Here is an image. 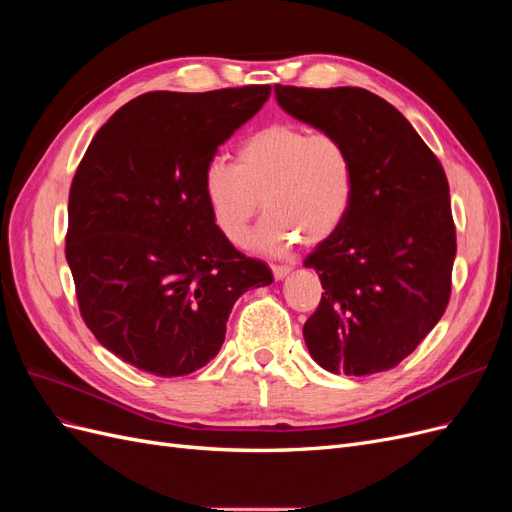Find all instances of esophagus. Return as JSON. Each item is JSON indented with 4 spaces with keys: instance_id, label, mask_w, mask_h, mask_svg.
I'll return each instance as SVG.
<instances>
[{
    "instance_id": "obj_1",
    "label": "esophagus",
    "mask_w": 512,
    "mask_h": 512,
    "mask_svg": "<svg viewBox=\"0 0 512 512\" xmlns=\"http://www.w3.org/2000/svg\"><path fill=\"white\" fill-rule=\"evenodd\" d=\"M292 271L290 265H273V277L275 280H284V277Z\"/></svg>"
}]
</instances>
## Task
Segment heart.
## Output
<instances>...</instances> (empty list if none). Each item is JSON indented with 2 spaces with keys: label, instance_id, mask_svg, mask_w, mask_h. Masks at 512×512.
Here are the masks:
<instances>
[{
  "label": "heart",
  "instance_id": "obj_1",
  "mask_svg": "<svg viewBox=\"0 0 512 512\" xmlns=\"http://www.w3.org/2000/svg\"><path fill=\"white\" fill-rule=\"evenodd\" d=\"M354 183V158L344 138L273 123L245 138L237 164L207 162L203 194L215 228L232 245L245 239L260 203L265 205L267 215L250 245L280 254L301 239L307 245L329 239L346 220Z\"/></svg>",
  "mask_w": 512,
  "mask_h": 512
}]
</instances>
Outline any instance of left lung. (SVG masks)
I'll use <instances>...</instances> for the list:
<instances>
[{
  "label": "left lung",
  "mask_w": 512,
  "mask_h": 512,
  "mask_svg": "<svg viewBox=\"0 0 512 512\" xmlns=\"http://www.w3.org/2000/svg\"><path fill=\"white\" fill-rule=\"evenodd\" d=\"M288 115L344 138L354 200L329 239L305 258L324 294L303 337L331 374L369 376L406 359L451 297L457 254L442 164L393 104L361 87L275 85Z\"/></svg>",
  "instance_id": "8db88e82"
}]
</instances>
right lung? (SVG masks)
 Returning <instances> with one entry per match:
<instances>
[{
  "label": "right lung",
  "mask_w": 512,
  "mask_h": 512,
  "mask_svg": "<svg viewBox=\"0 0 512 512\" xmlns=\"http://www.w3.org/2000/svg\"><path fill=\"white\" fill-rule=\"evenodd\" d=\"M269 96L151 91L104 123L76 168L66 260L81 316L136 369L175 378L207 365L235 301L273 282L220 235L203 194L207 162Z\"/></svg>",
  "instance_id": "add662e5"
}]
</instances>
